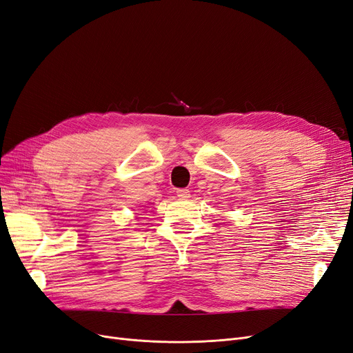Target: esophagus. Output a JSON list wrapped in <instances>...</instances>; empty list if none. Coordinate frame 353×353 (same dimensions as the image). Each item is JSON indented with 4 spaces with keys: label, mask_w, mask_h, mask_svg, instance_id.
<instances>
[{
    "label": "esophagus",
    "mask_w": 353,
    "mask_h": 353,
    "mask_svg": "<svg viewBox=\"0 0 353 353\" xmlns=\"http://www.w3.org/2000/svg\"><path fill=\"white\" fill-rule=\"evenodd\" d=\"M176 195L179 196V199H182V200H187V199H190V190H185V188H181V190H176Z\"/></svg>",
    "instance_id": "1"
}]
</instances>
